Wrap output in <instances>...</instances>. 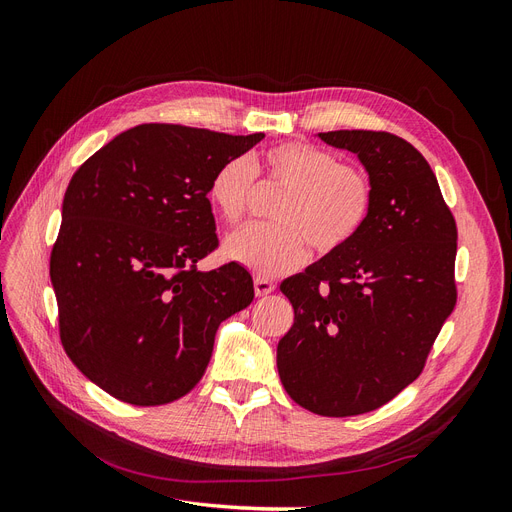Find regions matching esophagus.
Listing matches in <instances>:
<instances>
[{"label":"esophagus","mask_w":512,"mask_h":512,"mask_svg":"<svg viewBox=\"0 0 512 512\" xmlns=\"http://www.w3.org/2000/svg\"><path fill=\"white\" fill-rule=\"evenodd\" d=\"M254 290H256V297H267V294H271L275 290V284L271 280H267V277H256Z\"/></svg>","instance_id":"obj_1"}]
</instances>
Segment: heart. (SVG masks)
<instances>
[{"label": "heart", "mask_w": 512, "mask_h": 512, "mask_svg": "<svg viewBox=\"0 0 512 512\" xmlns=\"http://www.w3.org/2000/svg\"><path fill=\"white\" fill-rule=\"evenodd\" d=\"M256 177L284 194L273 207L280 224L250 226L226 239L224 250L258 277L297 271L309 256H335L361 235L374 211V179L361 166L309 143H282L260 162L230 158L209 181V198L228 224H239L254 194Z\"/></svg>", "instance_id": "heart-1"}]
</instances>
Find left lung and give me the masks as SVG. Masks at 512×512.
Returning a JSON list of instances; mask_svg holds the SVG:
<instances>
[{
  "instance_id": "obj_1",
  "label": "left lung",
  "mask_w": 512,
  "mask_h": 512,
  "mask_svg": "<svg viewBox=\"0 0 512 512\" xmlns=\"http://www.w3.org/2000/svg\"><path fill=\"white\" fill-rule=\"evenodd\" d=\"M374 179L363 232L282 282L294 324L277 344L286 393L320 416H356L399 395L425 369L457 303V224L427 160L384 130H335Z\"/></svg>"
}]
</instances>
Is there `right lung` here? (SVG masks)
Here are the masks:
<instances>
[{
	"label": "right lung",
	"instance_id": "1",
	"mask_svg": "<svg viewBox=\"0 0 512 512\" xmlns=\"http://www.w3.org/2000/svg\"><path fill=\"white\" fill-rule=\"evenodd\" d=\"M262 136L143 123L72 175L49 267L59 339L108 395L145 408L188 395L220 322L254 301L237 262L196 265L218 250L213 173Z\"/></svg>",
	"mask_w": 512,
	"mask_h": 512
}]
</instances>
